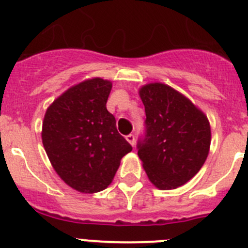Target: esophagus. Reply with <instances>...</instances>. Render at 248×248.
Listing matches in <instances>:
<instances>
[{
    "instance_id": "1",
    "label": "esophagus",
    "mask_w": 248,
    "mask_h": 248,
    "mask_svg": "<svg viewBox=\"0 0 248 248\" xmlns=\"http://www.w3.org/2000/svg\"><path fill=\"white\" fill-rule=\"evenodd\" d=\"M126 140L129 143V144L132 145V147H135V143H136V140H135V136L133 135H128L126 136Z\"/></svg>"
}]
</instances>
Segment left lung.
Masks as SVG:
<instances>
[{
  "label": "left lung",
  "mask_w": 248,
  "mask_h": 248,
  "mask_svg": "<svg viewBox=\"0 0 248 248\" xmlns=\"http://www.w3.org/2000/svg\"><path fill=\"white\" fill-rule=\"evenodd\" d=\"M138 94L147 115V135L138 144L143 169L156 188H177L207 160L209 120L186 95L164 83L142 85Z\"/></svg>",
  "instance_id": "obj_1"
}]
</instances>
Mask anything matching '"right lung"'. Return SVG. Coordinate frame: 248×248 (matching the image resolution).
Segmentation results:
<instances>
[{
	"instance_id": "add662e5",
	"label": "right lung",
	"mask_w": 248,
	"mask_h": 248,
	"mask_svg": "<svg viewBox=\"0 0 248 248\" xmlns=\"http://www.w3.org/2000/svg\"><path fill=\"white\" fill-rule=\"evenodd\" d=\"M112 83L89 78L63 92L47 108L41 140L51 165L80 193H96L112 182L121 159L132 150L106 108Z\"/></svg>"
}]
</instances>
